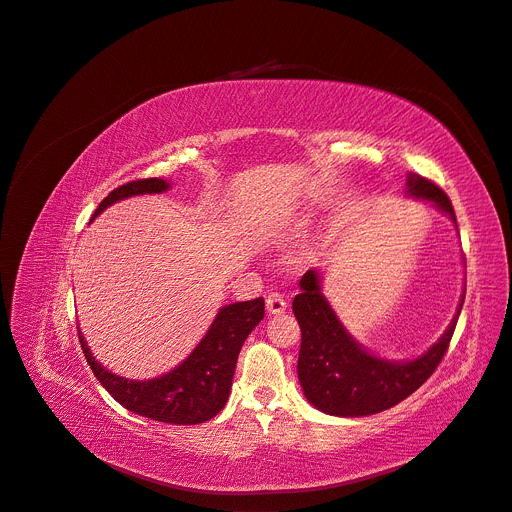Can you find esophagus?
I'll return each instance as SVG.
<instances>
[{
    "instance_id": "34e87169",
    "label": "esophagus",
    "mask_w": 512,
    "mask_h": 512,
    "mask_svg": "<svg viewBox=\"0 0 512 512\" xmlns=\"http://www.w3.org/2000/svg\"><path fill=\"white\" fill-rule=\"evenodd\" d=\"M265 307L272 315H280V313L286 311V301H284L282 294H270V297L265 299Z\"/></svg>"
}]
</instances>
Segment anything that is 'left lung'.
<instances>
[{
	"label": "left lung",
	"instance_id": "left-lung-1",
	"mask_svg": "<svg viewBox=\"0 0 512 512\" xmlns=\"http://www.w3.org/2000/svg\"><path fill=\"white\" fill-rule=\"evenodd\" d=\"M407 197L432 203L456 226L452 203L434 182L409 172ZM299 286L301 292L292 301L301 326L299 382L311 405L334 417L375 415L411 396L440 365L465 301L463 294L448 328L427 351L415 359L396 361L373 355L348 334L324 297L317 270H309Z\"/></svg>",
	"mask_w": 512,
	"mask_h": 512
}]
</instances>
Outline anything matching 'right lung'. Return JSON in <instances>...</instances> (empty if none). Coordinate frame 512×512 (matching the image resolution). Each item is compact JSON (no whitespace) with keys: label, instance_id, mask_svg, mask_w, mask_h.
<instances>
[{"label":"right lung","instance_id":"add662e5","mask_svg":"<svg viewBox=\"0 0 512 512\" xmlns=\"http://www.w3.org/2000/svg\"><path fill=\"white\" fill-rule=\"evenodd\" d=\"M170 180L147 178L122 184L107 195L93 213V220L110 205L139 195H161L170 191ZM263 297L224 305L213 317L209 330L180 365L151 380H130L105 369L91 353V348L78 330L80 346L99 384L120 405L141 417L170 423L195 425L218 415L230 396L238 353L247 336L263 319Z\"/></svg>","mask_w":512,"mask_h":512}]
</instances>
